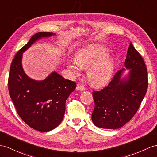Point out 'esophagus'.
Here are the masks:
<instances>
[{
    "label": "esophagus",
    "instance_id": "34e87169",
    "mask_svg": "<svg viewBox=\"0 0 157 157\" xmlns=\"http://www.w3.org/2000/svg\"><path fill=\"white\" fill-rule=\"evenodd\" d=\"M76 89L78 90H81V91H83V90H86L85 87L83 86L82 85H77V86H76Z\"/></svg>",
    "mask_w": 157,
    "mask_h": 157
}]
</instances>
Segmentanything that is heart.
Segmentation results:
<instances>
[{
  "label": "heart",
  "mask_w": 157,
  "mask_h": 157,
  "mask_svg": "<svg viewBox=\"0 0 157 157\" xmlns=\"http://www.w3.org/2000/svg\"><path fill=\"white\" fill-rule=\"evenodd\" d=\"M108 54V49L100 44L84 46L76 52V60H69L68 68L74 76H79L82 69L90 66L87 73L88 81L95 87L106 85L112 76L114 60Z\"/></svg>",
  "instance_id": "heart-1"
}]
</instances>
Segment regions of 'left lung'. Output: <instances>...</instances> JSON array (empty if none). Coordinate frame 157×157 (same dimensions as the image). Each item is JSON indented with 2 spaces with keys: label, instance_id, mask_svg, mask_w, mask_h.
I'll use <instances>...</instances> for the list:
<instances>
[{
  "label": "left lung",
  "instance_id": "1",
  "mask_svg": "<svg viewBox=\"0 0 157 157\" xmlns=\"http://www.w3.org/2000/svg\"><path fill=\"white\" fill-rule=\"evenodd\" d=\"M124 66L129 72L121 78L118 71L107 86L93 91L94 109L92 121L97 127L117 129L124 126L138 110L148 88L146 65L139 52L130 43Z\"/></svg>",
  "mask_w": 157,
  "mask_h": 157
}]
</instances>
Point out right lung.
Wrapping results in <instances>:
<instances>
[{
    "label": "right lung",
    "mask_w": 157,
    "mask_h": 157,
    "mask_svg": "<svg viewBox=\"0 0 157 157\" xmlns=\"http://www.w3.org/2000/svg\"><path fill=\"white\" fill-rule=\"evenodd\" d=\"M39 32L19 50L11 63L9 91L17 113L29 127L48 132L59 126L63 119L67 98L75 89V82L52 72L43 81H35L26 75L22 66V53L34 42L55 35Z\"/></svg>",
    "instance_id": "obj_1"
}]
</instances>
